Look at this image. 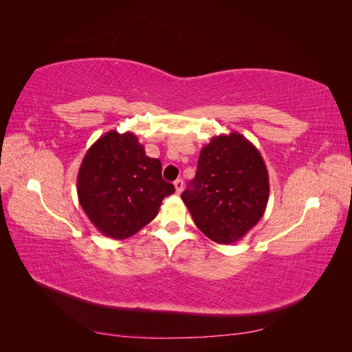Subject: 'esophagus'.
Here are the masks:
<instances>
[{
  "label": "esophagus",
  "instance_id": "1",
  "mask_svg": "<svg viewBox=\"0 0 352 352\" xmlns=\"http://www.w3.org/2000/svg\"><path fill=\"white\" fill-rule=\"evenodd\" d=\"M175 189H176V194L177 195L182 194V190H184V180L182 179L175 180Z\"/></svg>",
  "mask_w": 352,
  "mask_h": 352
}]
</instances>
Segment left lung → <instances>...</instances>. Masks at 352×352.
<instances>
[{
    "label": "left lung",
    "instance_id": "obj_1",
    "mask_svg": "<svg viewBox=\"0 0 352 352\" xmlns=\"http://www.w3.org/2000/svg\"><path fill=\"white\" fill-rule=\"evenodd\" d=\"M269 173L260 151L238 132L214 136L202 148L195 177L182 199L197 228L217 243H235L263 217Z\"/></svg>",
    "mask_w": 352,
    "mask_h": 352
}]
</instances>
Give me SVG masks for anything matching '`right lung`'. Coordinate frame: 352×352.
<instances>
[{"label": "right lung", "mask_w": 352, "mask_h": 352, "mask_svg": "<svg viewBox=\"0 0 352 352\" xmlns=\"http://www.w3.org/2000/svg\"><path fill=\"white\" fill-rule=\"evenodd\" d=\"M175 186L162 177V163L145 154L132 132L110 131L85 154L78 198L102 235L126 239L146 226Z\"/></svg>", "instance_id": "add662e5"}]
</instances>
